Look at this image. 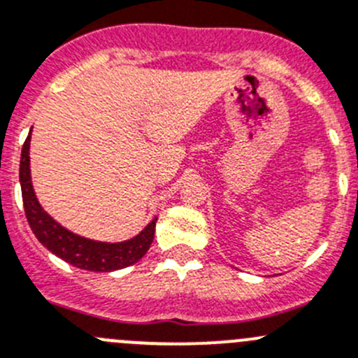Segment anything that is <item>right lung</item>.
I'll use <instances>...</instances> for the list:
<instances>
[{"label": "right lung", "instance_id": "obj_1", "mask_svg": "<svg viewBox=\"0 0 358 358\" xmlns=\"http://www.w3.org/2000/svg\"><path fill=\"white\" fill-rule=\"evenodd\" d=\"M29 143H31V130L22 146L19 182H21L26 219L38 242L63 262L90 272H113L138 263L152 245L157 217L150 220L143 231L123 242H99L69 231L59 222H56L36 199L31 183V169H29Z\"/></svg>", "mask_w": 358, "mask_h": 358}]
</instances>
